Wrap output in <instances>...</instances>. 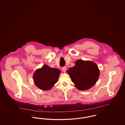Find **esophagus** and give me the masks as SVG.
<instances>
[{
    "label": "esophagus",
    "instance_id": "1",
    "mask_svg": "<svg viewBox=\"0 0 125 125\" xmlns=\"http://www.w3.org/2000/svg\"><path fill=\"white\" fill-rule=\"evenodd\" d=\"M62 70L63 72H65L66 71V67H63L62 68Z\"/></svg>",
    "mask_w": 125,
    "mask_h": 125
}]
</instances>
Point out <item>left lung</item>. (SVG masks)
Wrapping results in <instances>:
<instances>
[{
  "mask_svg": "<svg viewBox=\"0 0 125 125\" xmlns=\"http://www.w3.org/2000/svg\"><path fill=\"white\" fill-rule=\"evenodd\" d=\"M69 75L75 87L79 90H86L92 88L96 83L100 71L94 62L78 60L75 65L66 72Z\"/></svg>",
  "mask_w": 125,
  "mask_h": 125,
  "instance_id": "obj_1",
  "label": "left lung"
}]
</instances>
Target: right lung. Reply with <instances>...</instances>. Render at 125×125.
<instances>
[{
    "label": "right lung",
    "instance_id": "add662e5",
    "mask_svg": "<svg viewBox=\"0 0 125 125\" xmlns=\"http://www.w3.org/2000/svg\"><path fill=\"white\" fill-rule=\"evenodd\" d=\"M61 71L55 68L44 65L35 72L33 79L36 86L42 90L51 89L58 82Z\"/></svg>",
    "mask_w": 125,
    "mask_h": 125
}]
</instances>
